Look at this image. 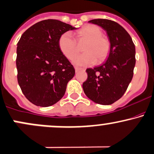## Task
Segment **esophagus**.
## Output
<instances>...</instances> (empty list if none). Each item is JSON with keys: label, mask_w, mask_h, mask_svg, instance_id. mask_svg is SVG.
I'll return each instance as SVG.
<instances>
[{"label": "esophagus", "mask_w": 154, "mask_h": 154, "mask_svg": "<svg viewBox=\"0 0 154 154\" xmlns=\"http://www.w3.org/2000/svg\"><path fill=\"white\" fill-rule=\"evenodd\" d=\"M81 70H83V69H80V68H78V67H75V72H80V71H81Z\"/></svg>", "instance_id": "esophagus-1"}]
</instances>
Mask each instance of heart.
<instances>
[{
    "label": "heart",
    "instance_id": "b5f03b06",
    "mask_svg": "<svg viewBox=\"0 0 154 154\" xmlns=\"http://www.w3.org/2000/svg\"><path fill=\"white\" fill-rule=\"evenodd\" d=\"M79 44L84 43L82 51L85 52L76 57L73 63L77 66H86L95 63H102L107 58L110 52V43L108 38L102 36V31L95 25L84 26L76 33ZM58 45L63 55L69 59H73L79 52L77 41L69 32L60 36Z\"/></svg>",
    "mask_w": 154,
    "mask_h": 154
}]
</instances>
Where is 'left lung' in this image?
<instances>
[{"mask_svg":"<svg viewBox=\"0 0 154 154\" xmlns=\"http://www.w3.org/2000/svg\"><path fill=\"white\" fill-rule=\"evenodd\" d=\"M88 23L105 30L110 52L104 63L86 69L88 78L82 88L93 102L109 105L122 97L132 80L136 62L135 46L127 31L116 22L95 19Z\"/></svg>","mask_w":154,"mask_h":154,"instance_id":"left-lung-1","label":"left lung"}]
</instances>
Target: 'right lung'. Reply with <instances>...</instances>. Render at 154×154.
I'll return each mask as SVG.
<instances>
[{
  "mask_svg": "<svg viewBox=\"0 0 154 154\" xmlns=\"http://www.w3.org/2000/svg\"><path fill=\"white\" fill-rule=\"evenodd\" d=\"M76 28L57 20L38 22L21 36L17 47V81L25 97L33 104L50 107L62 99L73 66L60 50L58 40Z\"/></svg>",
  "mask_w": 154,
  "mask_h": 154,
  "instance_id": "add662e5",
  "label": "right lung"
}]
</instances>
